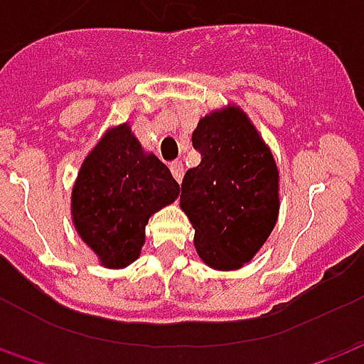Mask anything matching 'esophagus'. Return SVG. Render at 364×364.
Listing matches in <instances>:
<instances>
[{
    "mask_svg": "<svg viewBox=\"0 0 364 364\" xmlns=\"http://www.w3.org/2000/svg\"><path fill=\"white\" fill-rule=\"evenodd\" d=\"M169 169H171V173H173L175 181L181 183L183 173H185V167H183L181 161H171V164H169Z\"/></svg>",
    "mask_w": 364,
    "mask_h": 364,
    "instance_id": "obj_1",
    "label": "esophagus"
}]
</instances>
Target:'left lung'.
Returning <instances> with one entry per match:
<instances>
[{"mask_svg": "<svg viewBox=\"0 0 364 364\" xmlns=\"http://www.w3.org/2000/svg\"><path fill=\"white\" fill-rule=\"evenodd\" d=\"M193 147L200 164L183 177L179 203L197 254L215 270L242 268L278 220V165L250 118L230 104L200 118Z\"/></svg>", "mask_w": 364, "mask_h": 364, "instance_id": "1", "label": "left lung"}]
</instances>
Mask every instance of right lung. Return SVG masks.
Instances as JSON below:
<instances>
[{
	"label": "right lung",
	"mask_w": 364,
	"mask_h": 364,
	"mask_svg": "<svg viewBox=\"0 0 364 364\" xmlns=\"http://www.w3.org/2000/svg\"><path fill=\"white\" fill-rule=\"evenodd\" d=\"M167 165L146 154L128 124L108 129L80 165L70 197L76 232L106 268H126L146 242V225L179 197Z\"/></svg>",
	"instance_id": "add662e5"
}]
</instances>
